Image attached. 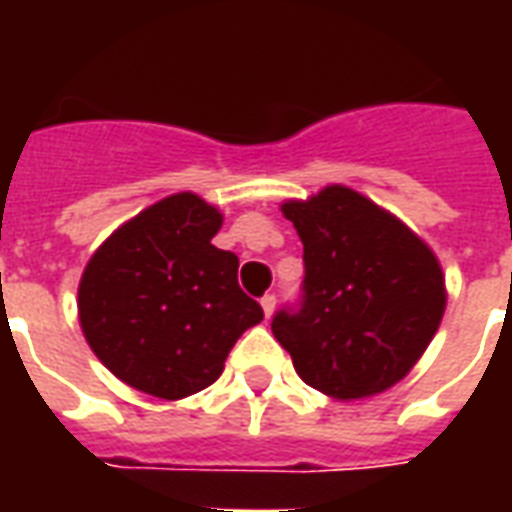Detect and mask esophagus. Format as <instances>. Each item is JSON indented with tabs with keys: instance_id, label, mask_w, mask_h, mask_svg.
<instances>
[{
	"instance_id": "34e87169",
	"label": "esophagus",
	"mask_w": 512,
	"mask_h": 512,
	"mask_svg": "<svg viewBox=\"0 0 512 512\" xmlns=\"http://www.w3.org/2000/svg\"><path fill=\"white\" fill-rule=\"evenodd\" d=\"M260 307H263V312H266V318H271V312H274V307H277V296H274V293H266V296L260 299Z\"/></svg>"
}]
</instances>
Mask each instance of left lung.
<instances>
[{
    "instance_id": "left-lung-1",
    "label": "left lung",
    "mask_w": 512,
    "mask_h": 512,
    "mask_svg": "<svg viewBox=\"0 0 512 512\" xmlns=\"http://www.w3.org/2000/svg\"><path fill=\"white\" fill-rule=\"evenodd\" d=\"M301 244L299 304L271 332L304 384L337 400L384 392L439 329L447 293L436 255L392 213L345 186L282 205Z\"/></svg>"
}]
</instances>
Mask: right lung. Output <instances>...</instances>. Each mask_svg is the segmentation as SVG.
I'll return each instance as SVG.
<instances>
[{
	"instance_id": "right-lung-1",
	"label": "right lung",
	"mask_w": 512,
	"mask_h": 512,
	"mask_svg": "<svg viewBox=\"0 0 512 512\" xmlns=\"http://www.w3.org/2000/svg\"><path fill=\"white\" fill-rule=\"evenodd\" d=\"M219 227L222 213L180 191L115 230L84 268V337L145 395L178 400L211 386L235 340L263 321L238 285V257L211 244Z\"/></svg>"
}]
</instances>
